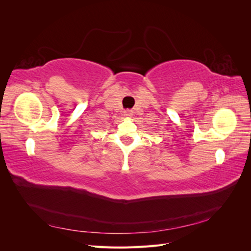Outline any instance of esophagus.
Instances as JSON below:
<instances>
[{
  "label": "esophagus",
  "instance_id": "obj_1",
  "mask_svg": "<svg viewBox=\"0 0 251 251\" xmlns=\"http://www.w3.org/2000/svg\"><path fill=\"white\" fill-rule=\"evenodd\" d=\"M125 115H126V116H132V111H130V110L126 111V112H125Z\"/></svg>",
  "mask_w": 251,
  "mask_h": 251
}]
</instances>
